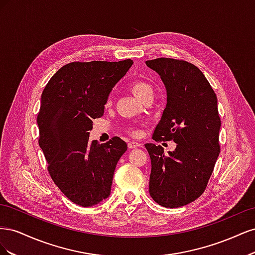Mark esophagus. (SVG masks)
I'll use <instances>...</instances> for the list:
<instances>
[{
	"mask_svg": "<svg viewBox=\"0 0 255 255\" xmlns=\"http://www.w3.org/2000/svg\"><path fill=\"white\" fill-rule=\"evenodd\" d=\"M128 149H136V148H139V146H141V144L137 141H129L128 143Z\"/></svg>",
	"mask_w": 255,
	"mask_h": 255,
	"instance_id": "34e87169",
	"label": "esophagus"
}]
</instances>
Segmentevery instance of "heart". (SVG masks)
<instances>
[{
    "label": "heart",
    "instance_id": "obj_1",
    "mask_svg": "<svg viewBox=\"0 0 255 255\" xmlns=\"http://www.w3.org/2000/svg\"><path fill=\"white\" fill-rule=\"evenodd\" d=\"M129 89L133 92V95L139 100H141L145 95L150 94V92H153V88L151 85L149 83L140 81V80H135L130 83ZM111 102H112V98H109V100H107V105H110ZM129 132L134 135L137 134L136 129L134 128H129Z\"/></svg>",
    "mask_w": 255,
    "mask_h": 255
}]
</instances>
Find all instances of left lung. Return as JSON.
I'll list each match as a JSON object with an SVG mask.
<instances>
[{"label":"left lung","mask_w":255,"mask_h":255,"mask_svg":"<svg viewBox=\"0 0 255 255\" xmlns=\"http://www.w3.org/2000/svg\"><path fill=\"white\" fill-rule=\"evenodd\" d=\"M164 83L167 104L153 139L173 140L174 151L145 143L151 158L149 192L159 205L175 208L201 196L220 152L217 97L192 64L172 58L146 60Z\"/></svg>","instance_id":"obj_1"}]
</instances>
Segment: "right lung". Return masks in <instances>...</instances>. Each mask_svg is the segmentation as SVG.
Listing matches in <instances>:
<instances>
[{
    "label": "right lung",
    "mask_w": 255,
    "mask_h": 255,
    "mask_svg": "<svg viewBox=\"0 0 255 255\" xmlns=\"http://www.w3.org/2000/svg\"><path fill=\"white\" fill-rule=\"evenodd\" d=\"M132 65V59L70 63L52 76L41 95L37 123L49 173L61 192L83 207L110 197L116 166L128 150L119 137L90 142L89 130Z\"/></svg>",
    "instance_id": "1"
}]
</instances>
